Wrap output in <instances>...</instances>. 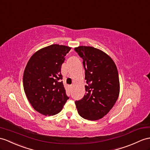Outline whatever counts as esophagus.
I'll return each mask as SVG.
<instances>
[{"instance_id":"obj_1","label":"esophagus","mask_w":150,"mask_h":150,"mask_svg":"<svg viewBox=\"0 0 150 150\" xmlns=\"http://www.w3.org/2000/svg\"><path fill=\"white\" fill-rule=\"evenodd\" d=\"M69 87H70V88H71L72 87V85H70V86H69Z\"/></svg>"}]
</instances>
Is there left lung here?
I'll return each instance as SVG.
<instances>
[{
  "label": "left lung",
  "instance_id": "obj_1",
  "mask_svg": "<svg viewBox=\"0 0 150 150\" xmlns=\"http://www.w3.org/2000/svg\"><path fill=\"white\" fill-rule=\"evenodd\" d=\"M74 50L83 58L86 93L76 101L79 115L88 120L103 118L111 110L120 93L117 67L108 54L92 46H80Z\"/></svg>",
  "mask_w": 150,
  "mask_h": 150
}]
</instances>
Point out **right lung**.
<instances>
[{
    "label": "right lung",
    "mask_w": 150,
    "mask_h": 150,
    "mask_svg": "<svg viewBox=\"0 0 150 150\" xmlns=\"http://www.w3.org/2000/svg\"><path fill=\"white\" fill-rule=\"evenodd\" d=\"M71 49L59 45L43 47L30 57L25 69V95L33 108L43 115L58 114L69 99L61 81V67Z\"/></svg>",
    "instance_id": "right-lung-1"
}]
</instances>
